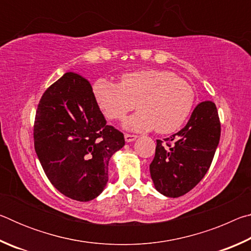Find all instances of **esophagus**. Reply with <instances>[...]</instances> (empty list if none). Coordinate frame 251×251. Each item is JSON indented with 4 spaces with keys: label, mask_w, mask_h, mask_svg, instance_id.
Instances as JSON below:
<instances>
[{
    "label": "esophagus",
    "mask_w": 251,
    "mask_h": 251,
    "mask_svg": "<svg viewBox=\"0 0 251 251\" xmlns=\"http://www.w3.org/2000/svg\"><path fill=\"white\" fill-rule=\"evenodd\" d=\"M136 138H137V136H136V135H131V134H125V141H126L127 143L134 142Z\"/></svg>",
    "instance_id": "obj_1"
}]
</instances>
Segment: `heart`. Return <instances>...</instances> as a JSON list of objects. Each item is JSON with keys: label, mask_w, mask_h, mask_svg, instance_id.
<instances>
[{"label": "heart", "mask_w": 251, "mask_h": 251, "mask_svg": "<svg viewBox=\"0 0 251 251\" xmlns=\"http://www.w3.org/2000/svg\"><path fill=\"white\" fill-rule=\"evenodd\" d=\"M93 94L109 120H122L137 101L138 112L123 123L136 131L156 128L161 134L174 133L188 120L195 104L192 85L167 70L128 72L121 76V84L99 78Z\"/></svg>", "instance_id": "b5f03b06"}]
</instances>
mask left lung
<instances>
[{
  "instance_id": "left-lung-1",
  "label": "left lung",
  "mask_w": 251,
  "mask_h": 251,
  "mask_svg": "<svg viewBox=\"0 0 251 251\" xmlns=\"http://www.w3.org/2000/svg\"><path fill=\"white\" fill-rule=\"evenodd\" d=\"M219 139L216 105L210 100L201 101L184 128L165 139L166 145L157 141L155 157L150 165L157 192L173 198L190 192L209 169Z\"/></svg>"
}]
</instances>
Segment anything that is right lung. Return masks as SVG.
Segmentation results:
<instances>
[{
    "mask_svg": "<svg viewBox=\"0 0 251 251\" xmlns=\"http://www.w3.org/2000/svg\"><path fill=\"white\" fill-rule=\"evenodd\" d=\"M125 145L106 120L90 82L65 73L45 91L34 122V147L49 180L59 193L90 201L108 181V161Z\"/></svg>",
    "mask_w": 251,
    "mask_h": 251,
    "instance_id": "1",
    "label": "right lung"
}]
</instances>
